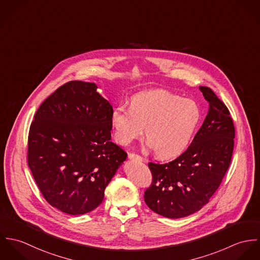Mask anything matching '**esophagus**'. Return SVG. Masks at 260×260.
I'll return each instance as SVG.
<instances>
[{
    "label": "esophagus",
    "instance_id": "obj_1",
    "mask_svg": "<svg viewBox=\"0 0 260 260\" xmlns=\"http://www.w3.org/2000/svg\"><path fill=\"white\" fill-rule=\"evenodd\" d=\"M128 157H129L130 159H134V160H138V161H142V160H143L140 155L135 154V153H129V154H128Z\"/></svg>",
    "mask_w": 260,
    "mask_h": 260
}]
</instances>
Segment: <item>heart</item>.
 Segmentation results:
<instances>
[{
    "label": "heart",
    "mask_w": 260,
    "mask_h": 260,
    "mask_svg": "<svg viewBox=\"0 0 260 260\" xmlns=\"http://www.w3.org/2000/svg\"><path fill=\"white\" fill-rule=\"evenodd\" d=\"M198 104L165 90L142 92L130 107L120 105L112 113L115 140L128 145L145 129L146 140L161 158H173L190 145L201 121Z\"/></svg>",
    "instance_id": "1"
}]
</instances>
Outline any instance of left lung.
Wrapping results in <instances>:
<instances>
[{"instance_id":"left-lung-1","label":"left lung","mask_w":260,"mask_h":260,"mask_svg":"<svg viewBox=\"0 0 260 260\" xmlns=\"http://www.w3.org/2000/svg\"><path fill=\"white\" fill-rule=\"evenodd\" d=\"M209 111L190 146L165 164L149 162V208L167 218L188 216L205 205L222 182L231 162L235 128L230 112L215 93L200 86Z\"/></svg>"}]
</instances>
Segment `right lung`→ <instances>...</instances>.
Masks as SVG:
<instances>
[{
    "label": "right lung",
    "mask_w": 260,
    "mask_h": 260,
    "mask_svg": "<svg viewBox=\"0 0 260 260\" xmlns=\"http://www.w3.org/2000/svg\"><path fill=\"white\" fill-rule=\"evenodd\" d=\"M111 104L94 83L70 81L38 108L28 136V165L53 207L80 215L98 207L127 153L111 141Z\"/></svg>",
    "instance_id": "1"
}]
</instances>
